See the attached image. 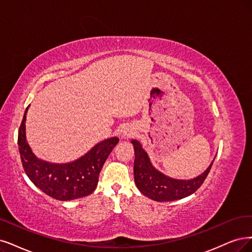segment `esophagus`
Listing matches in <instances>:
<instances>
[{
  "label": "esophagus",
  "instance_id": "esophagus-1",
  "mask_svg": "<svg viewBox=\"0 0 252 252\" xmlns=\"http://www.w3.org/2000/svg\"><path fill=\"white\" fill-rule=\"evenodd\" d=\"M133 135H134V129L131 127L126 126L121 129V136H123V138H129Z\"/></svg>",
  "mask_w": 252,
  "mask_h": 252
}]
</instances>
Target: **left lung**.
I'll return each mask as SVG.
<instances>
[{
  "instance_id": "1",
  "label": "left lung",
  "mask_w": 252,
  "mask_h": 252,
  "mask_svg": "<svg viewBox=\"0 0 252 252\" xmlns=\"http://www.w3.org/2000/svg\"><path fill=\"white\" fill-rule=\"evenodd\" d=\"M131 142L135 151V184L143 195L156 201L179 200L193 194L206 180L214 162L213 160L207 170L196 178L191 180L173 179L156 168L140 142L136 139Z\"/></svg>"
}]
</instances>
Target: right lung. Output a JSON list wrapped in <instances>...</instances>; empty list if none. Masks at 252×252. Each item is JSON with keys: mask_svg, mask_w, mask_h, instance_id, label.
Listing matches in <instances>:
<instances>
[{"mask_svg": "<svg viewBox=\"0 0 252 252\" xmlns=\"http://www.w3.org/2000/svg\"><path fill=\"white\" fill-rule=\"evenodd\" d=\"M29 107L25 111L17 139L18 151L28 178L43 193L57 200L67 201L91 194L96 188L102 166L119 139H105L69 163L56 164L40 160L32 152L26 137V115Z\"/></svg>", "mask_w": 252, "mask_h": 252, "instance_id": "obj_1", "label": "right lung"}]
</instances>
